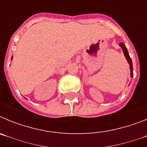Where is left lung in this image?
Masks as SVG:
<instances>
[{
  "label": "left lung",
  "instance_id": "1",
  "mask_svg": "<svg viewBox=\"0 0 147 147\" xmlns=\"http://www.w3.org/2000/svg\"><path fill=\"white\" fill-rule=\"evenodd\" d=\"M119 45H120L121 48L122 49V51H123V52H124V56H125V57L126 59H127V62H128V63H129V65H130L129 66V67H130V71H131V77H132V76H133V68H132V59H131L130 57H129V53H128V51H127V48H126L125 45H124L123 42H120Z\"/></svg>",
  "mask_w": 147,
  "mask_h": 147
}]
</instances>
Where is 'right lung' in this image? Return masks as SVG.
<instances>
[{
  "instance_id": "obj_1",
  "label": "right lung",
  "mask_w": 147,
  "mask_h": 147,
  "mask_svg": "<svg viewBox=\"0 0 147 147\" xmlns=\"http://www.w3.org/2000/svg\"><path fill=\"white\" fill-rule=\"evenodd\" d=\"M11 58H12V57H11Z\"/></svg>"
}]
</instances>
